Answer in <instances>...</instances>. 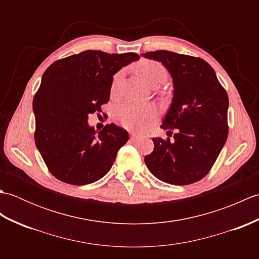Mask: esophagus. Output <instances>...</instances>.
Returning a JSON list of instances; mask_svg holds the SVG:
<instances>
[{
	"mask_svg": "<svg viewBox=\"0 0 259 259\" xmlns=\"http://www.w3.org/2000/svg\"><path fill=\"white\" fill-rule=\"evenodd\" d=\"M130 138H131V139H133V140H137V139H138V138H139V136H138V135H137L136 133H131V134H130Z\"/></svg>",
	"mask_w": 259,
	"mask_h": 259,
	"instance_id": "34e87169",
	"label": "esophagus"
}]
</instances>
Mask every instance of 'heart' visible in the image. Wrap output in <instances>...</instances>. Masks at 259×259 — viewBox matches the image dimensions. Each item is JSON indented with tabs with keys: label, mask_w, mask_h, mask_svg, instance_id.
<instances>
[{
	"label": "heart",
	"mask_w": 259,
	"mask_h": 259,
	"mask_svg": "<svg viewBox=\"0 0 259 259\" xmlns=\"http://www.w3.org/2000/svg\"><path fill=\"white\" fill-rule=\"evenodd\" d=\"M136 71L146 83L153 88L162 84L167 79V71L161 63L153 60H141L136 65ZM120 80V73L114 75L111 87V93H117ZM115 119L118 122L129 130H146L155 122L158 117V110L151 104L122 103L115 109Z\"/></svg>",
	"instance_id": "b5f03b06"
}]
</instances>
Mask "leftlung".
Wrapping results in <instances>:
<instances>
[{
    "instance_id": "left-lung-1",
    "label": "left lung",
    "mask_w": 259,
    "mask_h": 259,
    "mask_svg": "<svg viewBox=\"0 0 259 259\" xmlns=\"http://www.w3.org/2000/svg\"><path fill=\"white\" fill-rule=\"evenodd\" d=\"M141 57L161 62L171 75L172 102L161 128L176 130L174 139L152 138L145 157L150 172L163 183L183 186L202 179L228 137V96L205 60L158 50ZM171 135V131H167Z\"/></svg>"
}]
</instances>
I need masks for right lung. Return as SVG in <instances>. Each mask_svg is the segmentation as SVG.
<instances>
[{
    "mask_svg": "<svg viewBox=\"0 0 259 259\" xmlns=\"http://www.w3.org/2000/svg\"><path fill=\"white\" fill-rule=\"evenodd\" d=\"M139 59L133 52L87 50L58 60L46 70L33 99L34 140L54 177L83 186L111 169L129 135L114 123L98 131L88 119L109 101L113 75Z\"/></svg>",
    "mask_w": 259,
    "mask_h": 259,
    "instance_id": "1",
    "label": "right lung"
}]
</instances>
